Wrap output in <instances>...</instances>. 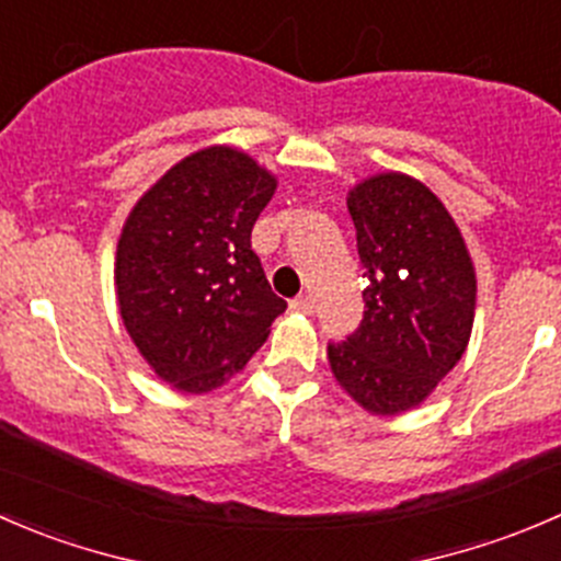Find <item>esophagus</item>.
<instances>
[{
	"label": "esophagus",
	"mask_w": 561,
	"mask_h": 561,
	"mask_svg": "<svg viewBox=\"0 0 561 561\" xmlns=\"http://www.w3.org/2000/svg\"><path fill=\"white\" fill-rule=\"evenodd\" d=\"M288 308H291L294 313H305V316H310V313H313V299H310L308 294H305V297L291 299V302H288Z\"/></svg>",
	"instance_id": "obj_1"
}]
</instances>
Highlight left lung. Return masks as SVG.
I'll use <instances>...</instances> for the list:
<instances>
[{
	"mask_svg": "<svg viewBox=\"0 0 561 561\" xmlns=\"http://www.w3.org/2000/svg\"><path fill=\"white\" fill-rule=\"evenodd\" d=\"M346 204L365 270V313L327 357L365 412L396 417L420 407L467 352L474 264L453 215L414 176H368Z\"/></svg>",
	"mask_w": 561,
	"mask_h": 561,
	"instance_id": "left-lung-1",
	"label": "left lung"
}]
</instances>
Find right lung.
Masks as SVG:
<instances>
[{"instance_id": "add662e5", "label": "right lung", "mask_w": 561, "mask_h": 561, "mask_svg": "<svg viewBox=\"0 0 561 561\" xmlns=\"http://www.w3.org/2000/svg\"><path fill=\"white\" fill-rule=\"evenodd\" d=\"M275 187L251 154L198 149L171 165L122 226L119 316L149 368L180 392L202 396L240 374L286 310L251 248Z\"/></svg>"}]
</instances>
